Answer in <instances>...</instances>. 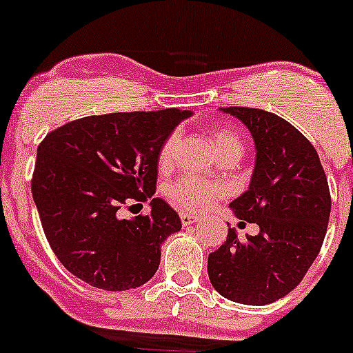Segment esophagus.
<instances>
[{
    "instance_id": "34e87169",
    "label": "esophagus",
    "mask_w": 353,
    "mask_h": 353,
    "mask_svg": "<svg viewBox=\"0 0 353 353\" xmlns=\"http://www.w3.org/2000/svg\"><path fill=\"white\" fill-rule=\"evenodd\" d=\"M180 221H182V224L185 225V228H189V225L196 224V222H199V216L198 215H192V213H180Z\"/></svg>"
}]
</instances>
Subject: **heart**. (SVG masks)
<instances>
[{
	"label": "heart",
	"instance_id": "b5f03b06",
	"mask_svg": "<svg viewBox=\"0 0 353 353\" xmlns=\"http://www.w3.org/2000/svg\"><path fill=\"white\" fill-rule=\"evenodd\" d=\"M210 143H212L215 155L228 154V152H240L241 154V141L236 137L234 132L228 131V129H216L210 137ZM174 145H176V134H171L161 147L159 155H157V163L161 168L168 166L173 157ZM222 196V187L215 185V183H205L199 182L196 179H180L179 182H174L171 187V198L182 208L189 210H203L206 206L212 205L213 201Z\"/></svg>",
	"mask_w": 353,
	"mask_h": 353
}]
</instances>
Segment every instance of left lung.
I'll return each instance as SVG.
<instances>
[{"label":"left lung","instance_id":"obj_1","mask_svg":"<svg viewBox=\"0 0 353 353\" xmlns=\"http://www.w3.org/2000/svg\"><path fill=\"white\" fill-rule=\"evenodd\" d=\"M219 110L243 122L254 138L250 183L229 208L259 232L240 240L229 228L228 240L208 255L210 282L229 301L270 305L299 285L324 243L327 179L313 145L285 119L245 106Z\"/></svg>","mask_w":353,"mask_h":353}]
</instances>
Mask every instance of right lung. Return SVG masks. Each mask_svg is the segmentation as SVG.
<instances>
[{"label": "right lung", "instance_id": "obj_1", "mask_svg": "<svg viewBox=\"0 0 353 353\" xmlns=\"http://www.w3.org/2000/svg\"><path fill=\"white\" fill-rule=\"evenodd\" d=\"M190 110L121 112L68 122L37 150L33 199L50 248L82 282L103 290L141 287L161 263V245L182 229L166 201L148 215L119 208L155 194L157 155Z\"/></svg>", "mask_w": 353, "mask_h": 353}]
</instances>
